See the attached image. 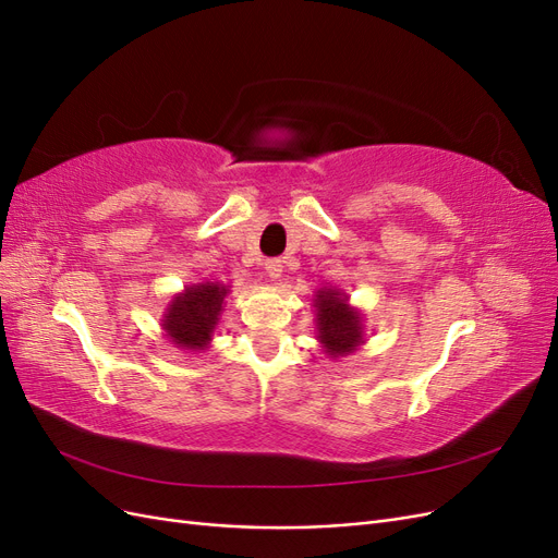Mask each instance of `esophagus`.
I'll list each match as a JSON object with an SVG mask.
<instances>
[{"label":"esophagus","mask_w":558,"mask_h":558,"mask_svg":"<svg viewBox=\"0 0 558 558\" xmlns=\"http://www.w3.org/2000/svg\"><path fill=\"white\" fill-rule=\"evenodd\" d=\"M263 267H265V277H267L269 281H277V279L281 277V272H283V265H281L279 258H267V260L263 263Z\"/></svg>","instance_id":"1"}]
</instances>
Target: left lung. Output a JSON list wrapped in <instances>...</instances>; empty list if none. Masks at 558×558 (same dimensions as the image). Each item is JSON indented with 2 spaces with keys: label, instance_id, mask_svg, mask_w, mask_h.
Instances as JSON below:
<instances>
[{
  "label": "left lung",
  "instance_id": "left-lung-1",
  "mask_svg": "<svg viewBox=\"0 0 558 558\" xmlns=\"http://www.w3.org/2000/svg\"><path fill=\"white\" fill-rule=\"evenodd\" d=\"M316 340L328 359L351 356L365 344V316L342 289H318L314 295Z\"/></svg>",
  "mask_w": 558,
  "mask_h": 558
}]
</instances>
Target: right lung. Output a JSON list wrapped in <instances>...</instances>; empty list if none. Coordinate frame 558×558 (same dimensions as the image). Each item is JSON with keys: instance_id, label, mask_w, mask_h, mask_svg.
Wrapping results in <instances>:
<instances>
[{"instance_id": "add662e5", "label": "right lung", "mask_w": 558, "mask_h": 558, "mask_svg": "<svg viewBox=\"0 0 558 558\" xmlns=\"http://www.w3.org/2000/svg\"><path fill=\"white\" fill-rule=\"evenodd\" d=\"M228 293L230 286L221 281L191 283L181 293H174L160 318L167 340L183 351L202 353L209 349Z\"/></svg>"}]
</instances>
